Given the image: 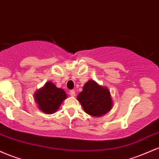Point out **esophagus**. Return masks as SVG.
Wrapping results in <instances>:
<instances>
[{"mask_svg": "<svg viewBox=\"0 0 159 159\" xmlns=\"http://www.w3.org/2000/svg\"><path fill=\"white\" fill-rule=\"evenodd\" d=\"M69 95H70L71 96H75V90H72L69 91Z\"/></svg>", "mask_w": 159, "mask_h": 159, "instance_id": "obj_1", "label": "esophagus"}]
</instances>
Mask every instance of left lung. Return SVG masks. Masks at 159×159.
I'll return each instance as SVG.
<instances>
[{
    "instance_id": "obj_1",
    "label": "left lung",
    "mask_w": 159,
    "mask_h": 159,
    "mask_svg": "<svg viewBox=\"0 0 159 159\" xmlns=\"http://www.w3.org/2000/svg\"><path fill=\"white\" fill-rule=\"evenodd\" d=\"M77 98L85 112L91 116H101L112 107L109 90L92 80L85 84Z\"/></svg>"
}]
</instances>
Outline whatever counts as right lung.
I'll use <instances>...</instances> for the list:
<instances>
[{
	"label": "right lung",
	"instance_id": "obj_1",
	"mask_svg": "<svg viewBox=\"0 0 159 159\" xmlns=\"http://www.w3.org/2000/svg\"><path fill=\"white\" fill-rule=\"evenodd\" d=\"M66 97V94L63 89L57 88L54 84L49 81L36 93L34 98L40 110L49 114L55 112Z\"/></svg>",
	"mask_w": 159,
	"mask_h": 159
}]
</instances>
